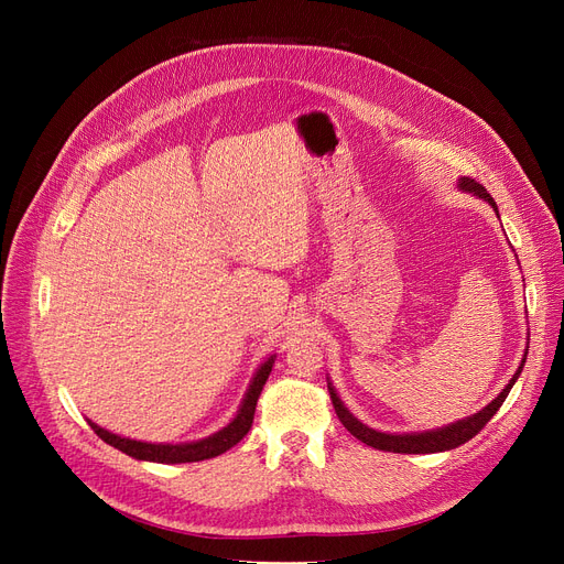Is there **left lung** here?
<instances>
[{
    "label": "left lung",
    "mask_w": 564,
    "mask_h": 564,
    "mask_svg": "<svg viewBox=\"0 0 564 564\" xmlns=\"http://www.w3.org/2000/svg\"><path fill=\"white\" fill-rule=\"evenodd\" d=\"M457 187H459L462 192H468V194H473V196H478V198L487 200V203L494 207V210H496V215H498L496 200L491 198V194H489L480 183L470 181V177L464 175V177H459ZM528 340H530V338H528ZM525 357H528V351L523 354V359H521L517 372L512 375V379L508 381V387L502 389L482 411L473 413V416H466V419H462V421H457V423H451V425H443V427H436V430H425V432H411V434H409V432H406V434H389V432H379V430H372V427L364 425V423H361L357 416H354V413L343 404V400L338 398V393H336V389H334V383H332L329 379H327V387H329V395H332V402H334V409H336V413H338L340 423L347 427V432H349L351 436H357L359 441H364L366 446L377 448V451H387V453H404V455L443 453V451H453V448L462 446V443H466L468 438L476 436V434L491 421L494 413L500 409V404L506 402V398L510 395V391H512V387H514V381L519 379V375H521V370H523V366H525Z\"/></svg>",
    "instance_id": "1"
}]
</instances>
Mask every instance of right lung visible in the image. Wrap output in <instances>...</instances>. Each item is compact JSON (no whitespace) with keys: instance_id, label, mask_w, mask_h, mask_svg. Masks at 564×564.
Wrapping results in <instances>:
<instances>
[{"instance_id":"right-lung-1","label":"right lung","mask_w":564,"mask_h":564,"mask_svg":"<svg viewBox=\"0 0 564 564\" xmlns=\"http://www.w3.org/2000/svg\"><path fill=\"white\" fill-rule=\"evenodd\" d=\"M276 354H272L270 359L262 361L249 383V389L242 398L240 409H237L235 419L221 427L219 432L198 438V441H187V443H148V441H137V438H128V436H118L100 425H96L94 421H88L91 430L105 441L109 446L118 448L121 453L141 459V462H158V464H185V462H200V459H213L221 453H226L228 448H232L235 443H240L247 432L251 430L253 423V413H256V404L260 398V391L264 387L267 377L272 372Z\"/></svg>"}]
</instances>
